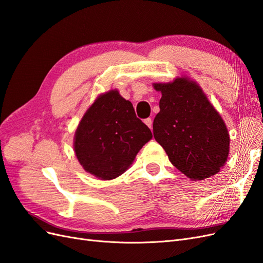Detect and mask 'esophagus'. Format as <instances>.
I'll use <instances>...</instances> for the list:
<instances>
[{
	"mask_svg": "<svg viewBox=\"0 0 263 263\" xmlns=\"http://www.w3.org/2000/svg\"><path fill=\"white\" fill-rule=\"evenodd\" d=\"M144 122H145V124H146V125H147V126L149 127V128H150V129H151V128H153V119H151L150 117L146 118Z\"/></svg>",
	"mask_w": 263,
	"mask_h": 263,
	"instance_id": "34e87169",
	"label": "esophagus"
}]
</instances>
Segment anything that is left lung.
I'll return each instance as SVG.
<instances>
[{
	"instance_id": "obj_1",
	"label": "left lung",
	"mask_w": 263,
	"mask_h": 263,
	"mask_svg": "<svg viewBox=\"0 0 263 263\" xmlns=\"http://www.w3.org/2000/svg\"><path fill=\"white\" fill-rule=\"evenodd\" d=\"M162 97L154 121V136L171 163L191 180L219 172L229 154L226 125L197 83L178 78L154 83Z\"/></svg>"
}]
</instances>
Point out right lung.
Listing matches in <instances>:
<instances>
[{"instance_id":"add662e5","label":"right lung","mask_w":263,"mask_h":263,"mask_svg":"<svg viewBox=\"0 0 263 263\" xmlns=\"http://www.w3.org/2000/svg\"><path fill=\"white\" fill-rule=\"evenodd\" d=\"M153 138L133 104L110 90L95 100L74 134V153L83 169L101 180L123 174Z\"/></svg>"}]
</instances>
